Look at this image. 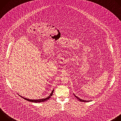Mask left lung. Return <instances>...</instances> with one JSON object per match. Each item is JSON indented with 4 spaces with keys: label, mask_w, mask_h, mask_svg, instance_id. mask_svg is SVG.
<instances>
[{
    "label": "left lung",
    "mask_w": 121,
    "mask_h": 121,
    "mask_svg": "<svg viewBox=\"0 0 121 121\" xmlns=\"http://www.w3.org/2000/svg\"><path fill=\"white\" fill-rule=\"evenodd\" d=\"M73 94L74 95V96H75V97L76 98H77L79 100H80V101H82V102H87V101H91V100H83V99H80V98H79L78 97H77V96H76L74 93H73Z\"/></svg>",
    "instance_id": "8db88e82"
}]
</instances>
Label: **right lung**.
<instances>
[{"instance_id": "obj_1", "label": "right lung", "mask_w": 121, "mask_h": 121, "mask_svg": "<svg viewBox=\"0 0 121 121\" xmlns=\"http://www.w3.org/2000/svg\"><path fill=\"white\" fill-rule=\"evenodd\" d=\"M54 90L52 91V92L51 93V94H50V95L49 96H48L47 97L45 98H43V99H27V98H24L23 97H22V96H21L19 94V95L22 98H23L24 99L26 100H28L29 101H30V102H35V103H38V102H44L45 101H46L48 99H49L53 95V93L54 92Z\"/></svg>"}]
</instances>
